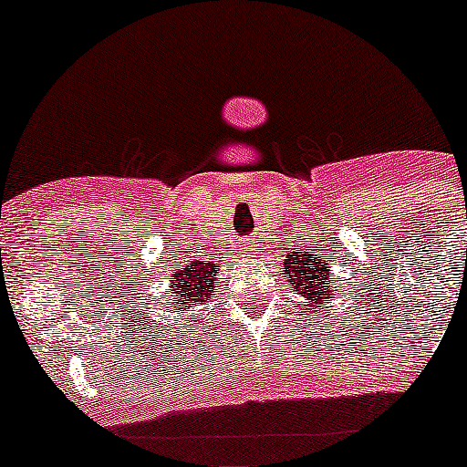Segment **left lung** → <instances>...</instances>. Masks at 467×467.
<instances>
[{"instance_id":"1","label":"left lung","mask_w":467,"mask_h":467,"mask_svg":"<svg viewBox=\"0 0 467 467\" xmlns=\"http://www.w3.org/2000/svg\"><path fill=\"white\" fill-rule=\"evenodd\" d=\"M283 266L292 292L304 299V311L306 308H317L320 304H327L329 306L334 299H339L337 290L332 287L329 264L317 257V254L290 253Z\"/></svg>"}]
</instances>
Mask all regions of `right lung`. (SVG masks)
Wrapping results in <instances>:
<instances>
[{"instance_id": "1", "label": "right lung", "mask_w": 467, "mask_h": 467, "mask_svg": "<svg viewBox=\"0 0 467 467\" xmlns=\"http://www.w3.org/2000/svg\"><path fill=\"white\" fill-rule=\"evenodd\" d=\"M217 264L193 259L184 269H177L168 280V292L161 296V301L168 308L175 311H189L210 299V292L214 287V275H217Z\"/></svg>"}]
</instances>
